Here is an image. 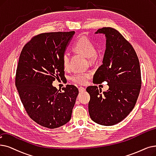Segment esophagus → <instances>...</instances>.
I'll use <instances>...</instances> for the list:
<instances>
[{
  "instance_id": "1",
  "label": "esophagus",
  "mask_w": 156,
  "mask_h": 156,
  "mask_svg": "<svg viewBox=\"0 0 156 156\" xmlns=\"http://www.w3.org/2000/svg\"><path fill=\"white\" fill-rule=\"evenodd\" d=\"M78 90H79V92H84V91H85V88H83V87H80L79 89H78Z\"/></svg>"
}]
</instances>
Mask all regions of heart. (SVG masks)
<instances>
[{"mask_svg":"<svg viewBox=\"0 0 156 156\" xmlns=\"http://www.w3.org/2000/svg\"><path fill=\"white\" fill-rule=\"evenodd\" d=\"M73 48L77 52L89 57L90 60H94L96 58V45L89 39L87 37L80 38L74 44ZM69 54L67 52H65L62 56V65L65 69H67L69 67ZM91 76L92 74L90 72H79L73 74L71 79L76 83L85 85Z\"/></svg>","mask_w":156,"mask_h":156,"instance_id":"obj_1","label":"heart"}]
</instances>
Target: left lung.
<instances>
[{
    "instance_id": "8db88e82",
    "label": "left lung",
    "mask_w": 156,
    "mask_h": 156,
    "mask_svg": "<svg viewBox=\"0 0 156 156\" xmlns=\"http://www.w3.org/2000/svg\"><path fill=\"white\" fill-rule=\"evenodd\" d=\"M95 34L106 36V50L101 65L94 75V83L106 82L109 89L101 93L97 86L87 88L90 94L89 113L95 122L113 126L133 110L141 89L139 60L132 45L117 30L99 29Z\"/></svg>"
}]
</instances>
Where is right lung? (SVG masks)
I'll return each instance as SVG.
<instances>
[{
  "label": "right lung",
  "mask_w": 156,
  "mask_h": 156,
  "mask_svg": "<svg viewBox=\"0 0 156 156\" xmlns=\"http://www.w3.org/2000/svg\"><path fill=\"white\" fill-rule=\"evenodd\" d=\"M75 32H47L31 39L19 57L15 84L29 116L40 126L55 129L68 122L78 94L67 85L63 92L52 85L64 77L62 56Z\"/></svg>",
  "instance_id": "right-lung-1"
}]
</instances>
